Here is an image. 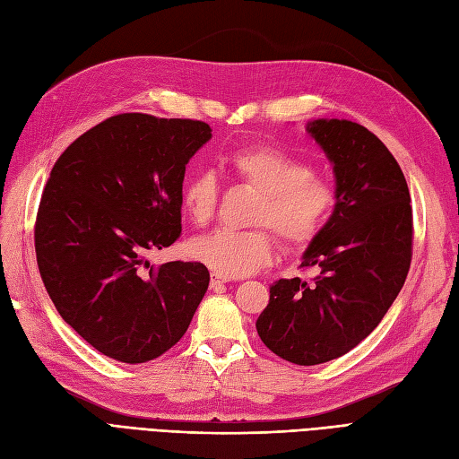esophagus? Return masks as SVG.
<instances>
[{
    "mask_svg": "<svg viewBox=\"0 0 459 459\" xmlns=\"http://www.w3.org/2000/svg\"><path fill=\"white\" fill-rule=\"evenodd\" d=\"M228 281H230V278L220 276V274H216V272H214V274L210 276V288H212V290H218L220 286H224V283H228Z\"/></svg>",
    "mask_w": 459,
    "mask_h": 459,
    "instance_id": "34e87169",
    "label": "esophagus"
}]
</instances>
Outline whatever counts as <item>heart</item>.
<instances>
[{
  "instance_id": "obj_1",
  "label": "heart",
  "mask_w": 459,
  "mask_h": 459,
  "mask_svg": "<svg viewBox=\"0 0 459 459\" xmlns=\"http://www.w3.org/2000/svg\"><path fill=\"white\" fill-rule=\"evenodd\" d=\"M235 178L260 193L251 221L268 226L290 247H301L316 238L333 203L332 185L307 164L272 146H251L230 156ZM220 199L212 171H196L183 183L181 203L196 224L214 218ZM191 255L224 278L249 276L270 263L274 255L272 235L258 230L220 228L196 238Z\"/></svg>"
}]
</instances>
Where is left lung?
Here are the masks:
<instances>
[{
	"label": "left lung",
	"mask_w": 459,
	"mask_h": 459,
	"mask_svg": "<svg viewBox=\"0 0 459 459\" xmlns=\"http://www.w3.org/2000/svg\"><path fill=\"white\" fill-rule=\"evenodd\" d=\"M307 133L326 154L336 204L301 256L313 280H278L256 318L270 351L320 365L351 351L398 297L411 264L413 216L403 173L377 134L350 119H313Z\"/></svg>",
	"instance_id": "left-lung-1"
}]
</instances>
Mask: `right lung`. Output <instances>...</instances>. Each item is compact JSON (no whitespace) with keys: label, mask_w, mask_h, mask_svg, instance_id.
<instances>
[{"label":"right lung","mask_w":459,"mask_h":459,"mask_svg":"<svg viewBox=\"0 0 459 459\" xmlns=\"http://www.w3.org/2000/svg\"><path fill=\"white\" fill-rule=\"evenodd\" d=\"M210 139L203 121L119 114L49 173L34 228L42 281L61 318L116 361L166 353L208 290L204 264L148 255L179 238L185 166Z\"/></svg>","instance_id":"right-lung-1"}]
</instances>
